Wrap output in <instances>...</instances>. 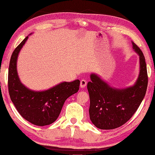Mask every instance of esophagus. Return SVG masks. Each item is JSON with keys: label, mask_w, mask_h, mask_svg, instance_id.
I'll return each mask as SVG.
<instances>
[{"label": "esophagus", "mask_w": 155, "mask_h": 155, "mask_svg": "<svg viewBox=\"0 0 155 155\" xmlns=\"http://www.w3.org/2000/svg\"><path fill=\"white\" fill-rule=\"evenodd\" d=\"M87 85V81L84 79L80 81V88H84Z\"/></svg>", "instance_id": "esophagus-1"}]
</instances>
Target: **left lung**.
I'll use <instances>...</instances> for the list:
<instances>
[{
	"label": "left lung",
	"instance_id": "left-lung-1",
	"mask_svg": "<svg viewBox=\"0 0 155 155\" xmlns=\"http://www.w3.org/2000/svg\"><path fill=\"white\" fill-rule=\"evenodd\" d=\"M132 42L133 50L139 56L140 71L136 82L126 88H115L96 73L90 75L87 84L91 122L100 129H114L129 121L145 97L147 87V73L145 57L140 48Z\"/></svg>",
	"mask_w": 155,
	"mask_h": 155
}]
</instances>
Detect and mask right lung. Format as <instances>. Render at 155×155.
I'll use <instances>...</instances> for the list:
<instances>
[{
    "label": "right lung",
    "mask_w": 155,
    "mask_h": 155,
    "mask_svg": "<svg viewBox=\"0 0 155 155\" xmlns=\"http://www.w3.org/2000/svg\"><path fill=\"white\" fill-rule=\"evenodd\" d=\"M28 38V35L17 47L11 56L8 90L11 101L22 117L31 124L42 127L57 120L65 101L79 90L80 82L79 80L62 82L44 91L32 90L22 84L17 73V58Z\"/></svg>",
    "instance_id": "obj_1"
}]
</instances>
